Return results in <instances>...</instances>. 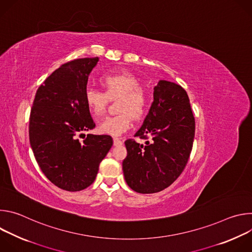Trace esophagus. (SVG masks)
I'll return each instance as SVG.
<instances>
[{
    "instance_id": "obj_1",
    "label": "esophagus",
    "mask_w": 252,
    "mask_h": 252,
    "mask_svg": "<svg viewBox=\"0 0 252 252\" xmlns=\"http://www.w3.org/2000/svg\"><path fill=\"white\" fill-rule=\"evenodd\" d=\"M114 145L115 146H122L123 145V140L119 137H114Z\"/></svg>"
}]
</instances>
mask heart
<instances>
[{
	"label": "heart",
	"instance_id": "obj_1",
	"mask_svg": "<svg viewBox=\"0 0 252 252\" xmlns=\"http://www.w3.org/2000/svg\"><path fill=\"white\" fill-rule=\"evenodd\" d=\"M99 82L104 93L88 88L85 102L93 116L99 118L104 114L109 99L120 96V114L105 118L99 125V130L105 134L121 135L131 127L132 118L138 121L146 116L151 102L150 93L141 87V81L135 75L126 70L107 73Z\"/></svg>",
	"mask_w": 252,
	"mask_h": 252
}]
</instances>
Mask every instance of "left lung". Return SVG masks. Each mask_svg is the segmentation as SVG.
Here are the masks:
<instances>
[{"label": "left lung", "instance_id": "left-lung-1", "mask_svg": "<svg viewBox=\"0 0 252 252\" xmlns=\"http://www.w3.org/2000/svg\"><path fill=\"white\" fill-rule=\"evenodd\" d=\"M195 120L184 88L159 81L154 102L141 127L125 141L127 156L123 170L127 186L139 193H155L168 188L184 171L193 145Z\"/></svg>", "mask_w": 252, "mask_h": 252}]
</instances>
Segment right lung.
<instances>
[{
  "instance_id": "1",
  "label": "right lung",
  "mask_w": 252,
  "mask_h": 252,
  "mask_svg": "<svg viewBox=\"0 0 252 252\" xmlns=\"http://www.w3.org/2000/svg\"><path fill=\"white\" fill-rule=\"evenodd\" d=\"M97 62L95 57L62 64L39 87L31 109L29 136L35 160L51 183L67 191L94 182L114 142L111 135L83 133L95 126L84 95Z\"/></svg>"
}]
</instances>
